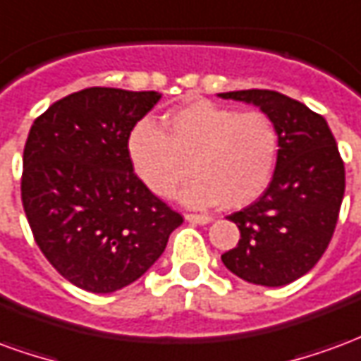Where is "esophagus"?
<instances>
[{"instance_id":"1","label":"esophagus","mask_w":361,"mask_h":361,"mask_svg":"<svg viewBox=\"0 0 361 361\" xmlns=\"http://www.w3.org/2000/svg\"><path fill=\"white\" fill-rule=\"evenodd\" d=\"M185 220H188V222H193V224H209L212 220V216H209V214H193V212H188V214H185Z\"/></svg>"}]
</instances>
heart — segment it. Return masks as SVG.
<instances>
[{"instance_id":"heart-1","label":"heart","mask_w":361,"mask_h":361,"mask_svg":"<svg viewBox=\"0 0 361 361\" xmlns=\"http://www.w3.org/2000/svg\"><path fill=\"white\" fill-rule=\"evenodd\" d=\"M127 154L154 195H173L191 166L197 176L181 193L185 203L243 207L269 188L279 162L280 133L265 111H238L199 100L168 114L166 131L150 119L137 121Z\"/></svg>"}]
</instances>
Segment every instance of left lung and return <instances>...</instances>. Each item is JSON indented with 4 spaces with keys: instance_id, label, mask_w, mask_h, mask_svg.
<instances>
[{
    "instance_id": "left-lung-1",
    "label": "left lung",
    "mask_w": 361,
    "mask_h": 361,
    "mask_svg": "<svg viewBox=\"0 0 361 361\" xmlns=\"http://www.w3.org/2000/svg\"><path fill=\"white\" fill-rule=\"evenodd\" d=\"M251 102L274 119L280 133L276 170L255 203L230 214L240 242L222 255L235 276L284 286L310 272L331 243L344 197V162L325 118L276 90L222 92Z\"/></svg>"
}]
</instances>
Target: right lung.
Listing matches in <instances>:
<instances>
[{"mask_svg": "<svg viewBox=\"0 0 361 361\" xmlns=\"http://www.w3.org/2000/svg\"><path fill=\"white\" fill-rule=\"evenodd\" d=\"M160 98L90 87L51 104L30 127L23 209L44 257L87 292L135 282L183 222L139 180L127 154L131 129Z\"/></svg>", "mask_w": 361, "mask_h": 361, "instance_id": "add662e5", "label": "right lung"}]
</instances>
